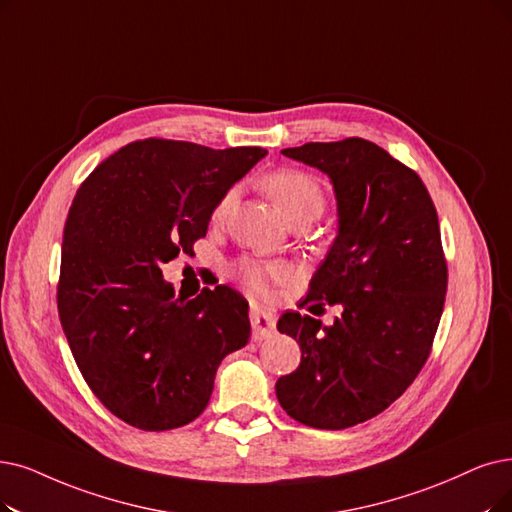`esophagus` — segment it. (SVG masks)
<instances>
[{"mask_svg": "<svg viewBox=\"0 0 512 512\" xmlns=\"http://www.w3.org/2000/svg\"><path fill=\"white\" fill-rule=\"evenodd\" d=\"M250 323H252L254 340L269 338L275 332V313L264 311V309H260V306H252Z\"/></svg>", "mask_w": 512, "mask_h": 512, "instance_id": "obj_1", "label": "esophagus"}]
</instances>
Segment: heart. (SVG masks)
Masks as SVG:
<instances>
[{
  "label": "heart",
  "mask_w": 512,
  "mask_h": 512,
  "mask_svg": "<svg viewBox=\"0 0 512 512\" xmlns=\"http://www.w3.org/2000/svg\"><path fill=\"white\" fill-rule=\"evenodd\" d=\"M262 187L267 191L273 201L277 203V208L281 210L283 218L292 222L296 218H311L315 220L321 210H323V187L321 182L300 170H279L269 174L262 180ZM233 199V193L224 195L222 201L216 208V216L224 214V210L229 208V203ZM239 275L243 283L248 285L252 292L264 294L269 290V285L275 281H283L290 277V271L281 267V264H267V262H245L241 264Z\"/></svg>",
  "instance_id": "heart-1"
}]
</instances>
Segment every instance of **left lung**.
Masks as SVG:
<instances>
[{
	"instance_id": "left-lung-1",
	"label": "left lung",
	"mask_w": 512,
	"mask_h": 512,
	"mask_svg": "<svg viewBox=\"0 0 512 512\" xmlns=\"http://www.w3.org/2000/svg\"><path fill=\"white\" fill-rule=\"evenodd\" d=\"M281 153L332 182L336 237L306 302L340 304L342 315L332 325L296 311L279 317L302 357L275 393L294 420L340 431L384 412L431 353L447 288L437 210L420 176L370 140Z\"/></svg>"
}]
</instances>
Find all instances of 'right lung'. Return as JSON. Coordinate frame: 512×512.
<instances>
[{
    "label": "right lung",
    "mask_w": 512,
    "mask_h": 512,
    "mask_svg": "<svg viewBox=\"0 0 512 512\" xmlns=\"http://www.w3.org/2000/svg\"><path fill=\"white\" fill-rule=\"evenodd\" d=\"M267 155L147 138L79 187L63 233L58 315L81 376L142 431L193 422L220 361L250 340L248 300L227 285L174 294L161 264L206 237L222 197Z\"/></svg>",
    "instance_id": "1"
}]
</instances>
